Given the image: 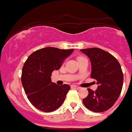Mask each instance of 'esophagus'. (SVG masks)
<instances>
[{
    "label": "esophagus",
    "instance_id": "obj_1",
    "mask_svg": "<svg viewBox=\"0 0 132 132\" xmlns=\"http://www.w3.org/2000/svg\"><path fill=\"white\" fill-rule=\"evenodd\" d=\"M71 88H80V86H77V85H71Z\"/></svg>",
    "mask_w": 132,
    "mask_h": 132
}]
</instances>
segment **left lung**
<instances>
[{"label": "left lung", "mask_w": 132, "mask_h": 132, "mask_svg": "<svg viewBox=\"0 0 132 132\" xmlns=\"http://www.w3.org/2000/svg\"><path fill=\"white\" fill-rule=\"evenodd\" d=\"M91 62L90 78L97 80L95 91L88 88V95L82 100L86 108L95 112L108 110L119 97L123 83L120 63L114 56L97 48L80 50Z\"/></svg>", "instance_id": "8db88e82"}]
</instances>
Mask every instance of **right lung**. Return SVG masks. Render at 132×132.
Listing matches in <instances>:
<instances>
[{
  "label": "right lung",
  "mask_w": 132,
  "mask_h": 132,
  "mask_svg": "<svg viewBox=\"0 0 132 132\" xmlns=\"http://www.w3.org/2000/svg\"><path fill=\"white\" fill-rule=\"evenodd\" d=\"M73 50L47 47L34 52L25 61L22 84L28 100L38 110L46 112L54 111L64 102L70 86L52 82L50 77Z\"/></svg>",
  "instance_id": "1"
}]
</instances>
